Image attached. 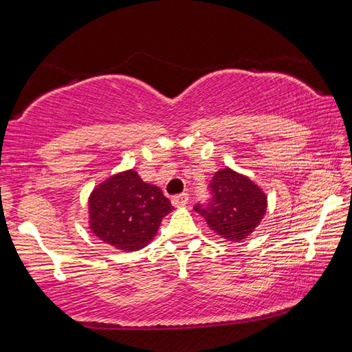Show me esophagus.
Returning <instances> with one entry per match:
<instances>
[{
	"instance_id": "1",
	"label": "esophagus",
	"mask_w": 352,
	"mask_h": 352,
	"mask_svg": "<svg viewBox=\"0 0 352 352\" xmlns=\"http://www.w3.org/2000/svg\"><path fill=\"white\" fill-rule=\"evenodd\" d=\"M188 200H189V197H188V194H178V195H174V197L170 199V201H172V205H174L175 208H180V206H184L188 204Z\"/></svg>"
}]
</instances>
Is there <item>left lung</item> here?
Returning <instances> with one entry per match:
<instances>
[{"label":"left lung","mask_w":352,"mask_h":352,"mask_svg":"<svg viewBox=\"0 0 352 352\" xmlns=\"http://www.w3.org/2000/svg\"><path fill=\"white\" fill-rule=\"evenodd\" d=\"M210 204L194 210L225 241L241 242L253 233L267 211V195L248 177L230 168L220 169L210 183Z\"/></svg>","instance_id":"left-lung-1"}]
</instances>
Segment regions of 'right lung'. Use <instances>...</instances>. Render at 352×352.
I'll return each instance as SVG.
<instances>
[{
	"label": "right lung",
	"mask_w": 352,
	"mask_h": 352,
	"mask_svg": "<svg viewBox=\"0 0 352 352\" xmlns=\"http://www.w3.org/2000/svg\"><path fill=\"white\" fill-rule=\"evenodd\" d=\"M170 211L162 189L142 182L133 169L107 178L88 199L91 233L122 252L144 248Z\"/></svg>",
	"instance_id": "obj_1"
}]
</instances>
